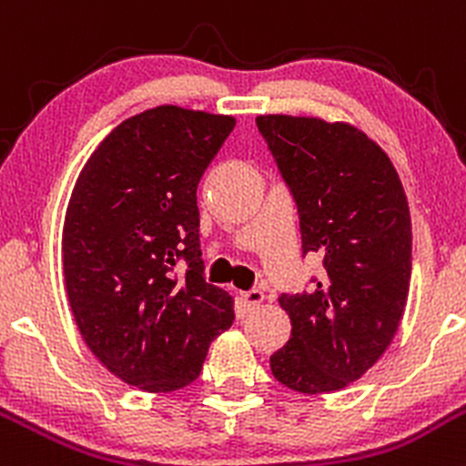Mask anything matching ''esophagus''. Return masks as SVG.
<instances>
[{
    "label": "esophagus",
    "instance_id": "esophagus-1",
    "mask_svg": "<svg viewBox=\"0 0 466 466\" xmlns=\"http://www.w3.org/2000/svg\"><path fill=\"white\" fill-rule=\"evenodd\" d=\"M241 301H243V306L248 308V310H254L257 306H261L263 292L258 290V288H252V290L241 292Z\"/></svg>",
    "mask_w": 466,
    "mask_h": 466
}]
</instances>
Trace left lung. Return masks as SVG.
Masks as SVG:
<instances>
[{
	"label": "left lung",
	"mask_w": 466,
	"mask_h": 466,
	"mask_svg": "<svg viewBox=\"0 0 466 466\" xmlns=\"http://www.w3.org/2000/svg\"><path fill=\"white\" fill-rule=\"evenodd\" d=\"M279 174L297 205L301 254L321 257L310 290L279 297L290 339L272 375L299 393L360 380L398 332L410 283V214L389 156L344 122L258 116Z\"/></svg>",
	"instance_id": "left-lung-1"
}]
</instances>
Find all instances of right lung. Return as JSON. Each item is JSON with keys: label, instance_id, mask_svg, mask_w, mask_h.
I'll list each match as a JSON object with an SVG mask.
<instances>
[{"label": "right lung", "instance_id": "obj_1", "mask_svg": "<svg viewBox=\"0 0 466 466\" xmlns=\"http://www.w3.org/2000/svg\"><path fill=\"white\" fill-rule=\"evenodd\" d=\"M234 117L156 106L120 122L68 200L62 257L73 317L93 355L149 393L192 384L234 321L205 281L198 180Z\"/></svg>", "mask_w": 466, "mask_h": 466}]
</instances>
